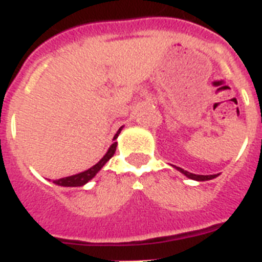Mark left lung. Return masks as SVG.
Here are the masks:
<instances>
[{"label": "left lung", "instance_id": "8db88e82", "mask_svg": "<svg viewBox=\"0 0 262 262\" xmlns=\"http://www.w3.org/2000/svg\"><path fill=\"white\" fill-rule=\"evenodd\" d=\"M179 170V171L182 172V174H185L186 177H189V178L191 179H195V181H209V179H213L217 177V174L214 175H195V174H191V172L186 171V170H183V168L181 167H177Z\"/></svg>", "mask_w": 262, "mask_h": 262}]
</instances>
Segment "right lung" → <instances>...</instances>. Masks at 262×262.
<instances>
[{"mask_svg": "<svg viewBox=\"0 0 262 262\" xmlns=\"http://www.w3.org/2000/svg\"><path fill=\"white\" fill-rule=\"evenodd\" d=\"M120 131H122V127L119 128V131L116 133V135L114 136V139H116V138H118V135L120 134ZM116 146H118V143H116V142L115 143H112V146L110 147V150L107 151V154L101 158L100 162H97L96 165L92 166L91 168H88L87 171H83V172H80V174H76V175H71V177H66V178L57 179V181H53V182H55L56 185L67 186V187H76V186L85 185V183L94 178L95 175L97 174V171H99V170H100V168L103 167V166H104L105 163L110 161V159H111L112 155L115 154Z\"/></svg>", "mask_w": 262, "mask_h": 262, "instance_id": "right-lung-1", "label": "right lung"}]
</instances>
